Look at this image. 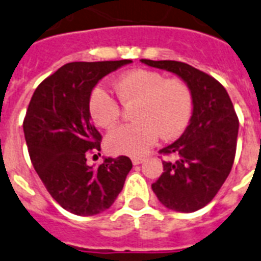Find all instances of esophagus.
Returning <instances> with one entry per match:
<instances>
[{"label":"esophagus","instance_id":"esophagus-1","mask_svg":"<svg viewBox=\"0 0 261 261\" xmlns=\"http://www.w3.org/2000/svg\"><path fill=\"white\" fill-rule=\"evenodd\" d=\"M133 165H139V164H142V162H143V158H139V156H134V158H133Z\"/></svg>","mask_w":261,"mask_h":261}]
</instances>
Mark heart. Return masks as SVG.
Here are the masks:
<instances>
[{
	"instance_id": "1",
	"label": "heart",
	"mask_w": 261,
	"mask_h": 261,
	"mask_svg": "<svg viewBox=\"0 0 261 261\" xmlns=\"http://www.w3.org/2000/svg\"><path fill=\"white\" fill-rule=\"evenodd\" d=\"M122 105H133V123L120 124L106 137V146L114 154L143 155L162 134L173 138L186 127L192 114V92L179 79H165L158 72L134 69L114 84ZM91 118L101 127H111L119 119L120 109L101 87L88 100Z\"/></svg>"
}]
</instances>
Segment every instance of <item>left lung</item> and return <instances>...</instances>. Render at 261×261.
I'll return each mask as SVG.
<instances>
[{
    "instance_id": "left-lung-1",
    "label": "left lung",
    "mask_w": 261,
    "mask_h": 261,
    "mask_svg": "<svg viewBox=\"0 0 261 261\" xmlns=\"http://www.w3.org/2000/svg\"><path fill=\"white\" fill-rule=\"evenodd\" d=\"M152 68L174 73L192 92V116L184 134L161 150L177 161H164V173L151 185L167 209L192 213L213 200L228 178L236 154L239 119L226 90L212 76L173 60H146Z\"/></svg>"
}]
</instances>
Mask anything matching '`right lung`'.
Segmentation results:
<instances>
[{
  "instance_id": "add662e5",
  "label": "right lung",
  "mask_w": 261,
  "mask_h": 261,
  "mask_svg": "<svg viewBox=\"0 0 261 261\" xmlns=\"http://www.w3.org/2000/svg\"><path fill=\"white\" fill-rule=\"evenodd\" d=\"M130 63H68L36 88L28 106L22 127L32 164L55 201L73 215L107 211L133 167L124 155L105 158L99 167L87 165L101 139L91 122V92L106 75Z\"/></svg>"
}]
</instances>
